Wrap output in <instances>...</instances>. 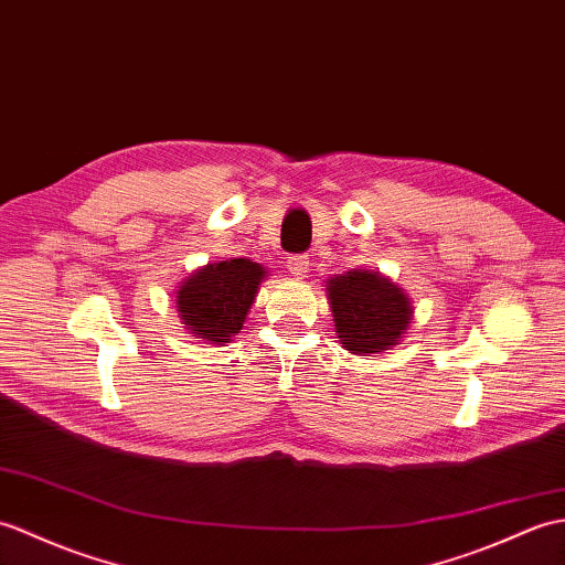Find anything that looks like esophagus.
Listing matches in <instances>:
<instances>
[{
  "label": "esophagus",
  "instance_id": "1",
  "mask_svg": "<svg viewBox=\"0 0 565 565\" xmlns=\"http://www.w3.org/2000/svg\"><path fill=\"white\" fill-rule=\"evenodd\" d=\"M286 269L294 274L296 279H303L310 269V257L308 255H294L286 259Z\"/></svg>",
  "mask_w": 565,
  "mask_h": 565
}]
</instances>
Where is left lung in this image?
I'll list each match as a JSON object with an SVG mask.
<instances>
[{"mask_svg": "<svg viewBox=\"0 0 565 565\" xmlns=\"http://www.w3.org/2000/svg\"><path fill=\"white\" fill-rule=\"evenodd\" d=\"M339 344L369 356L397 347L414 320V303L395 281L373 269H349L324 281Z\"/></svg>", "mask_w": 565, "mask_h": 565, "instance_id": "obj_1", "label": "left lung"}]
</instances>
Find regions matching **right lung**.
Returning <instances> with one entry per match:
<instances>
[{"label": "right lung", "mask_w": 565, "mask_h": 565, "mask_svg": "<svg viewBox=\"0 0 565 565\" xmlns=\"http://www.w3.org/2000/svg\"><path fill=\"white\" fill-rule=\"evenodd\" d=\"M267 269L247 257H228L194 269L175 288V310L185 330L209 344H228L243 330Z\"/></svg>", "instance_id": "add662e5"}]
</instances>
